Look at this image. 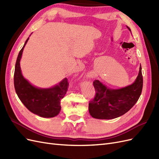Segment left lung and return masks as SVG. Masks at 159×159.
Returning <instances> with one entry per match:
<instances>
[{"mask_svg":"<svg viewBox=\"0 0 159 159\" xmlns=\"http://www.w3.org/2000/svg\"><path fill=\"white\" fill-rule=\"evenodd\" d=\"M93 84L95 95L89 103L90 115L99 119L117 118L131 109L140 97L143 84L141 66L134 82L125 88L109 89L99 80H95Z\"/></svg>","mask_w":159,"mask_h":159,"instance_id":"1","label":"left lung"}]
</instances>
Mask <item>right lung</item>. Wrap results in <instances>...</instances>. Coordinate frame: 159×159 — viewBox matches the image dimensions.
<instances>
[{
    "mask_svg": "<svg viewBox=\"0 0 159 159\" xmlns=\"http://www.w3.org/2000/svg\"><path fill=\"white\" fill-rule=\"evenodd\" d=\"M28 39L19 52L14 74V84L18 98L25 107L36 115L42 117H54L61 110V100L68 91L69 83L64 78L54 87L48 89L37 88L25 79L21 73L20 61L22 52Z\"/></svg>",
    "mask_w": 159,
    "mask_h": 159,
    "instance_id": "add662e5",
    "label": "right lung"
}]
</instances>
